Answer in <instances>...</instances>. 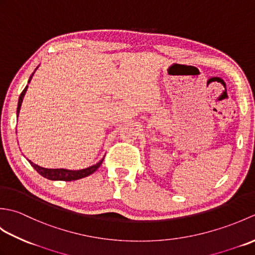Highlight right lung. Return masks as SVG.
I'll return each mask as SVG.
<instances>
[{"instance_id": "add662e5", "label": "right lung", "mask_w": 255, "mask_h": 255, "mask_svg": "<svg viewBox=\"0 0 255 255\" xmlns=\"http://www.w3.org/2000/svg\"><path fill=\"white\" fill-rule=\"evenodd\" d=\"M32 75H34V73L30 75V78L28 80V83L30 82ZM27 88H28V85H26V88L24 89V91L21 92L20 95H19L18 105H17V117H18L19 110H20V106H21V102H23V99H24V95H25L26 91H27ZM103 160H104V159H102L99 162V163H96L95 165H92L90 167H86V169L78 170V171L66 170V169H46V167H41L39 165L32 163L31 161H29V163L38 173H39L41 176L48 178V180H51V181H75V180H80V178L89 176L90 174H92V173H94L101 166Z\"/></svg>"}]
</instances>
